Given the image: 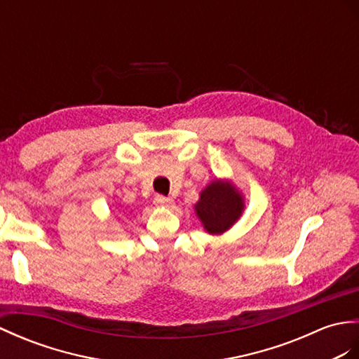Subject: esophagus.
<instances>
[{
    "label": "esophagus",
    "instance_id": "esophagus-1",
    "mask_svg": "<svg viewBox=\"0 0 359 359\" xmlns=\"http://www.w3.org/2000/svg\"><path fill=\"white\" fill-rule=\"evenodd\" d=\"M154 203L159 207H172L173 205V200L169 196H163V195H156Z\"/></svg>",
    "mask_w": 359,
    "mask_h": 359
}]
</instances>
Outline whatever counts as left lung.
Here are the masks:
<instances>
[{
	"label": "left lung",
	"instance_id": "8db88e82",
	"mask_svg": "<svg viewBox=\"0 0 359 359\" xmlns=\"http://www.w3.org/2000/svg\"><path fill=\"white\" fill-rule=\"evenodd\" d=\"M243 198L227 182L213 181L203 192L195 210L209 233H222L240 218Z\"/></svg>",
	"mask_w": 359,
	"mask_h": 359
}]
</instances>
